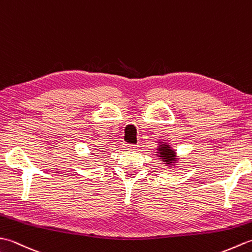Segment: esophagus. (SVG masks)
<instances>
[{
    "label": "esophagus",
    "instance_id": "esophagus-1",
    "mask_svg": "<svg viewBox=\"0 0 252 252\" xmlns=\"http://www.w3.org/2000/svg\"><path fill=\"white\" fill-rule=\"evenodd\" d=\"M122 147L125 151H133V149L136 148V145H131V144H123Z\"/></svg>",
    "mask_w": 252,
    "mask_h": 252
}]
</instances>
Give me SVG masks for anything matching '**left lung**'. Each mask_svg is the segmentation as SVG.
I'll return each mask as SVG.
<instances>
[{"label":"left lung","instance_id":"8db88e82","mask_svg":"<svg viewBox=\"0 0 252 252\" xmlns=\"http://www.w3.org/2000/svg\"><path fill=\"white\" fill-rule=\"evenodd\" d=\"M157 155L158 157H160V159L162 160V161L169 165V167H172V165L176 162V153L174 149H172L169 144L167 143H163V142H160L159 146L157 148Z\"/></svg>","mask_w":252,"mask_h":252}]
</instances>
